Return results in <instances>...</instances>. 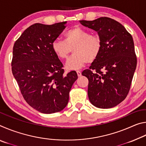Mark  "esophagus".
Instances as JSON below:
<instances>
[{"instance_id": "obj_1", "label": "esophagus", "mask_w": 146, "mask_h": 146, "mask_svg": "<svg viewBox=\"0 0 146 146\" xmlns=\"http://www.w3.org/2000/svg\"><path fill=\"white\" fill-rule=\"evenodd\" d=\"M76 73H77V75H78V76H80L81 75H82V73H81L80 71H76Z\"/></svg>"}]
</instances>
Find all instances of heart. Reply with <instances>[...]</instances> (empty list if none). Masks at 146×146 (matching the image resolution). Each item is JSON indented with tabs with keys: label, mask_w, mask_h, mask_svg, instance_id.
Instances as JSON below:
<instances>
[{
	"label": "heart",
	"mask_w": 146,
	"mask_h": 146,
	"mask_svg": "<svg viewBox=\"0 0 146 146\" xmlns=\"http://www.w3.org/2000/svg\"><path fill=\"white\" fill-rule=\"evenodd\" d=\"M102 48V42L97 34L79 27H74L64 35V41L55 40L52 50L60 60L68 58L73 49L74 55L66 63L68 70H78L85 64L91 63L98 58Z\"/></svg>",
	"instance_id": "1"
}]
</instances>
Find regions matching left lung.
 <instances>
[{"label":"left lung","instance_id":"left-lung-1","mask_svg":"<svg viewBox=\"0 0 146 146\" xmlns=\"http://www.w3.org/2000/svg\"><path fill=\"white\" fill-rule=\"evenodd\" d=\"M80 23L97 31L102 42L99 56L82 73L89 80V99L98 108L115 107L127 97L137 67L132 36L120 23L108 17Z\"/></svg>","mask_w":146,"mask_h":146}]
</instances>
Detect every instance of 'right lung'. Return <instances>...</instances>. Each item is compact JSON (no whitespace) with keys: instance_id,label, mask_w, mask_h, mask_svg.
I'll return each instance as SVG.
<instances>
[{"instance_id":"right-lung-1","label":"right lung","mask_w":146,"mask_h":146,"mask_svg":"<svg viewBox=\"0 0 146 146\" xmlns=\"http://www.w3.org/2000/svg\"><path fill=\"white\" fill-rule=\"evenodd\" d=\"M66 23L34 24L22 33L13 48L12 73L22 95L29 106L46 114L66 108L78 78L75 71L64 75L63 64L52 50V43Z\"/></svg>"}]
</instances>
